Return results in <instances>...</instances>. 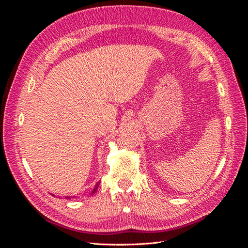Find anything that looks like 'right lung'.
Listing matches in <instances>:
<instances>
[{
  "mask_svg": "<svg viewBox=\"0 0 248 248\" xmlns=\"http://www.w3.org/2000/svg\"><path fill=\"white\" fill-rule=\"evenodd\" d=\"M99 184H100V182H97V183H96V185L94 186V188H93V190H92V193H91V194H94V193L96 192V190H97V189H98V187H99ZM52 196H54V194H52ZM73 198H77V197H73ZM65 199H67V200H69V199H71V198H70V197H66Z\"/></svg>",
  "mask_w": 248,
  "mask_h": 248,
  "instance_id": "obj_1",
  "label": "right lung"
}]
</instances>
